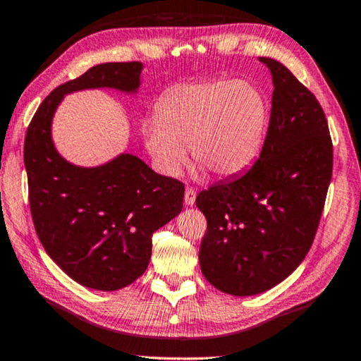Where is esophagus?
I'll return each mask as SVG.
<instances>
[{"label":"esophagus","instance_id":"esophagus-1","mask_svg":"<svg viewBox=\"0 0 361 361\" xmlns=\"http://www.w3.org/2000/svg\"><path fill=\"white\" fill-rule=\"evenodd\" d=\"M195 198H197V192L195 189H192V187H187L185 193H184V202L187 207H192L193 203H195Z\"/></svg>","mask_w":361,"mask_h":361}]
</instances>
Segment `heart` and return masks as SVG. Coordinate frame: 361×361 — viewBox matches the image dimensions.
I'll return each mask as SVG.
<instances>
[{"mask_svg": "<svg viewBox=\"0 0 361 361\" xmlns=\"http://www.w3.org/2000/svg\"><path fill=\"white\" fill-rule=\"evenodd\" d=\"M269 127L264 92L247 81L205 80L169 90L156 118L142 127L145 148L166 176H179L187 146L203 168L219 177L247 171L262 149Z\"/></svg>", "mask_w": 361, "mask_h": 361, "instance_id": "b5f03b06", "label": "heart"}]
</instances>
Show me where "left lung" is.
I'll use <instances>...</instances> for the list:
<instances>
[{
  "mask_svg": "<svg viewBox=\"0 0 361 361\" xmlns=\"http://www.w3.org/2000/svg\"><path fill=\"white\" fill-rule=\"evenodd\" d=\"M274 82L267 137L245 174L203 190L200 269L223 293H264L302 262L332 177V142L314 94L280 61L260 56Z\"/></svg>",
  "mask_w": 361,
  "mask_h": 361,
  "instance_id": "1",
  "label": "left lung"
}]
</instances>
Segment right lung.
<instances>
[{"instance_id": "obj_1", "label": "right lung", "mask_w": 361, "mask_h": 361, "mask_svg": "<svg viewBox=\"0 0 361 361\" xmlns=\"http://www.w3.org/2000/svg\"><path fill=\"white\" fill-rule=\"evenodd\" d=\"M143 63H101L51 91L24 142L34 226L50 259L86 288L116 291L145 274L151 236L182 210L184 184L120 153L101 166L66 161L55 148L51 122L66 94L117 90L137 94Z\"/></svg>"}]
</instances>
